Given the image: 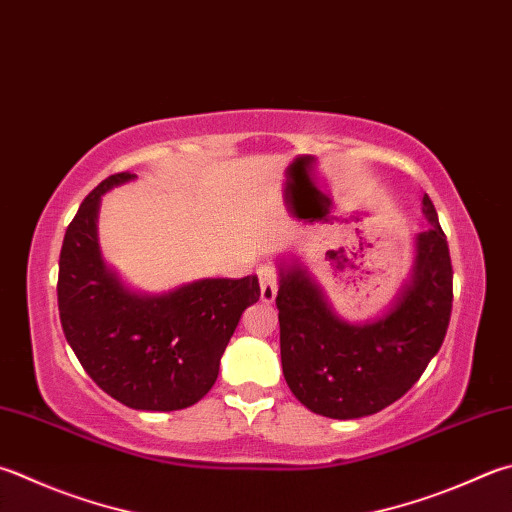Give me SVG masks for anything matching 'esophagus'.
<instances>
[{"instance_id":"obj_1","label":"esophagus","mask_w":512,"mask_h":512,"mask_svg":"<svg viewBox=\"0 0 512 512\" xmlns=\"http://www.w3.org/2000/svg\"><path fill=\"white\" fill-rule=\"evenodd\" d=\"M258 281H260V298H263L265 303H272L278 292V272L272 265L260 267Z\"/></svg>"}]
</instances>
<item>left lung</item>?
<instances>
[{
    "label": "left lung",
    "mask_w": 512,
    "mask_h": 512,
    "mask_svg": "<svg viewBox=\"0 0 512 512\" xmlns=\"http://www.w3.org/2000/svg\"><path fill=\"white\" fill-rule=\"evenodd\" d=\"M410 285L372 323L341 321L305 269H283L276 307L281 363L294 397L330 419H359L401 399L439 352L452 312V263L432 200Z\"/></svg>",
    "instance_id": "obj_1"
}]
</instances>
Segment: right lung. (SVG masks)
<instances>
[{"mask_svg": "<svg viewBox=\"0 0 512 512\" xmlns=\"http://www.w3.org/2000/svg\"><path fill=\"white\" fill-rule=\"evenodd\" d=\"M113 173L82 200L66 227L57 307L66 341L100 388L133 410L198 403L240 316L260 298L258 276L205 278L162 296L129 292L100 256L95 220L104 191L133 180Z\"/></svg>", "mask_w": 512, "mask_h": 512, "instance_id": "add662e5", "label": "right lung"}]
</instances>
